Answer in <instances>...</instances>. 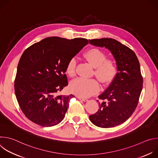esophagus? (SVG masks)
<instances>
[{
    "mask_svg": "<svg viewBox=\"0 0 158 158\" xmlns=\"http://www.w3.org/2000/svg\"><path fill=\"white\" fill-rule=\"evenodd\" d=\"M77 98L79 99H80V100H82V101H84V102H86V101H88V99H87V98H82V97H80V96H77Z\"/></svg>",
    "mask_w": 158,
    "mask_h": 158,
    "instance_id": "34e87169",
    "label": "esophagus"
}]
</instances>
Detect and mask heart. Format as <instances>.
<instances>
[{"instance_id": "obj_1", "label": "heart", "mask_w": 158, "mask_h": 158, "mask_svg": "<svg viewBox=\"0 0 158 158\" xmlns=\"http://www.w3.org/2000/svg\"><path fill=\"white\" fill-rule=\"evenodd\" d=\"M84 58L94 66V74L103 84H106L114 78L118 72V67L114 59L106 58V54L97 48H91L83 54ZM76 62L71 59L65 67L67 74L71 77L76 75ZM70 91L78 96L89 97L96 93L99 89L98 81L94 79L78 78L71 82Z\"/></svg>"}]
</instances>
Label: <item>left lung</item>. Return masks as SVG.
Masks as SVG:
<instances>
[{
  "instance_id": "left-lung-1",
  "label": "left lung",
  "mask_w": 158,
  "mask_h": 158,
  "mask_svg": "<svg viewBox=\"0 0 158 158\" xmlns=\"http://www.w3.org/2000/svg\"><path fill=\"white\" fill-rule=\"evenodd\" d=\"M89 41L96 46L108 49L116 60L119 71L109 87L99 96V109L89 119L100 127H115L127 120L138 106L143 82L140 64L133 51L114 39Z\"/></svg>"
}]
</instances>
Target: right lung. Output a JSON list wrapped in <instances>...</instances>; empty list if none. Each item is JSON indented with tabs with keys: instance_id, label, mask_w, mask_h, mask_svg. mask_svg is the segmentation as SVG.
Listing matches in <instances>:
<instances>
[{
	"instance_id": "1",
	"label": "right lung",
	"mask_w": 158,
	"mask_h": 158,
	"mask_svg": "<svg viewBox=\"0 0 158 158\" xmlns=\"http://www.w3.org/2000/svg\"><path fill=\"white\" fill-rule=\"evenodd\" d=\"M89 43L84 38H45L22 54L14 82L15 94L22 112L43 126L58 124L64 119L74 95L59 93L68 85L67 62Z\"/></svg>"
}]
</instances>
